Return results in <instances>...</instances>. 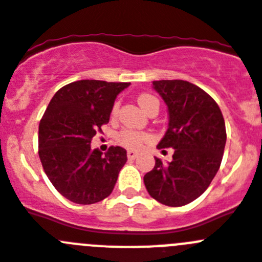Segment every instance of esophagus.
<instances>
[{"label": "esophagus", "mask_w": 262, "mask_h": 262, "mask_svg": "<svg viewBox=\"0 0 262 262\" xmlns=\"http://www.w3.org/2000/svg\"><path fill=\"white\" fill-rule=\"evenodd\" d=\"M127 157H128L129 160H135L136 157H138V152L128 151V152H127Z\"/></svg>", "instance_id": "obj_1"}]
</instances>
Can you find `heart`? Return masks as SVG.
Instances as JSON below:
<instances>
[{
	"label": "heart",
	"instance_id": "b5f03b06",
	"mask_svg": "<svg viewBox=\"0 0 262 262\" xmlns=\"http://www.w3.org/2000/svg\"><path fill=\"white\" fill-rule=\"evenodd\" d=\"M138 103L144 111H148L149 108L154 107V106H159V101L154 96H151V94H140L138 97ZM117 111L118 102L113 107V113L114 114ZM148 140H149V135L148 134L139 133V131H134V129H123L118 135V142L123 145V147L128 148V149H138L144 143H147Z\"/></svg>",
	"mask_w": 262,
	"mask_h": 262
}]
</instances>
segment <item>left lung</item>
<instances>
[{
  "instance_id": "1",
  "label": "left lung",
  "mask_w": 262,
  "mask_h": 262,
  "mask_svg": "<svg viewBox=\"0 0 262 262\" xmlns=\"http://www.w3.org/2000/svg\"><path fill=\"white\" fill-rule=\"evenodd\" d=\"M152 88L168 107L169 123L157 148H173L170 163L155 157L154 169L144 176L152 198L180 207L202 195L211 184L226 147V124L214 99L184 80L154 81Z\"/></svg>"
}]
</instances>
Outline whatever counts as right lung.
Masks as SVG:
<instances>
[{
	"label": "right lung",
	"instance_id": "right-lung-1",
	"mask_svg": "<svg viewBox=\"0 0 262 262\" xmlns=\"http://www.w3.org/2000/svg\"><path fill=\"white\" fill-rule=\"evenodd\" d=\"M129 82L80 80L62 86L52 97L39 123V157L51 184L78 205L108 196L127 161L122 147L105 155L90 143L108 123L118 94Z\"/></svg>",
	"mask_w": 262,
	"mask_h": 262
}]
</instances>
